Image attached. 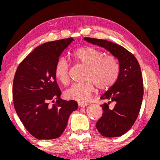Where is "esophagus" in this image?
I'll list each match as a JSON object with an SVG mask.
<instances>
[{
    "label": "esophagus",
    "instance_id": "esophagus-1",
    "mask_svg": "<svg viewBox=\"0 0 160 160\" xmlns=\"http://www.w3.org/2000/svg\"><path fill=\"white\" fill-rule=\"evenodd\" d=\"M78 105L80 106V107H86V106L88 105V103L87 102H78Z\"/></svg>",
    "mask_w": 160,
    "mask_h": 160
}]
</instances>
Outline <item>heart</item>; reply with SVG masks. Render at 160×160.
<instances>
[{
	"mask_svg": "<svg viewBox=\"0 0 160 160\" xmlns=\"http://www.w3.org/2000/svg\"><path fill=\"white\" fill-rule=\"evenodd\" d=\"M78 63L86 68L85 80L82 83H74L65 92L67 98L86 100L95 90V84L99 89H108L117 82L120 73V65L113 56H105L104 53L92 47L79 48L73 53ZM55 76L62 84L69 82V65L61 58L55 65Z\"/></svg>",
	"mask_w": 160,
	"mask_h": 160,
	"instance_id": "1",
	"label": "heart"
}]
</instances>
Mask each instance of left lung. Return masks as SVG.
Wrapping results in <instances>:
<instances>
[{
    "mask_svg": "<svg viewBox=\"0 0 160 160\" xmlns=\"http://www.w3.org/2000/svg\"><path fill=\"white\" fill-rule=\"evenodd\" d=\"M84 40L107 49L119 61L117 82L100 98L108 102L101 105L103 114L96 128L104 137L121 136L135 123L142 104L144 86L140 65L133 54L117 43L90 38ZM111 103L115 104L113 107L109 106Z\"/></svg>",
    "mask_w": 160,
    "mask_h": 160,
    "instance_id": "1",
    "label": "left lung"
}]
</instances>
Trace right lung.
Returning <instances> with one entry per match:
<instances>
[{
    "label": "right lung",
    "mask_w": 160,
    "mask_h": 160,
    "mask_svg": "<svg viewBox=\"0 0 160 160\" xmlns=\"http://www.w3.org/2000/svg\"><path fill=\"white\" fill-rule=\"evenodd\" d=\"M72 38L47 42L29 53L16 70L12 100L16 113L25 128L38 139L61 136L69 116L78 109L76 101L62 100L55 76V65ZM57 99L49 107V100ZM54 102V101H52Z\"/></svg>",
    "instance_id": "add662e5"
}]
</instances>
